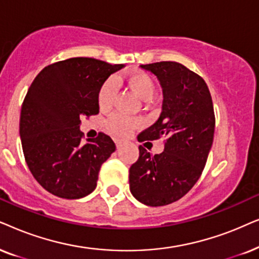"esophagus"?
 Instances as JSON below:
<instances>
[{"label": "esophagus", "mask_w": 259, "mask_h": 259, "mask_svg": "<svg viewBox=\"0 0 259 259\" xmlns=\"http://www.w3.org/2000/svg\"><path fill=\"white\" fill-rule=\"evenodd\" d=\"M124 144H126V142H124V141H119V140H117L116 141V147H117V149H119V148H122Z\"/></svg>", "instance_id": "1"}]
</instances>
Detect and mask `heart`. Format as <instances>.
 Returning <instances> with one entry per match:
<instances>
[{
    "label": "heart",
    "mask_w": 259,
    "mask_h": 259,
    "mask_svg": "<svg viewBox=\"0 0 259 259\" xmlns=\"http://www.w3.org/2000/svg\"><path fill=\"white\" fill-rule=\"evenodd\" d=\"M123 80L137 97L147 102L153 97L155 91V85L153 79L149 74L142 71H133L127 73ZM117 94L116 80L113 78L106 79L101 85L97 94V103L102 110H108L111 108ZM137 120L120 113H115L105 120L106 130L112 135L118 137H125L135 129Z\"/></svg>",
    "instance_id": "b5f03b06"
}]
</instances>
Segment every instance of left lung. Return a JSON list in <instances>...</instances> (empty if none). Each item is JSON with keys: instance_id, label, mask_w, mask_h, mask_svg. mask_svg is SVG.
<instances>
[{"instance_id": "left-lung-1", "label": "left lung", "mask_w": 259, "mask_h": 259, "mask_svg": "<svg viewBox=\"0 0 259 259\" xmlns=\"http://www.w3.org/2000/svg\"><path fill=\"white\" fill-rule=\"evenodd\" d=\"M155 74L163 94L158 119L139 135L140 142L164 140V150L140 156L129 169L130 192L148 206L178 201L204 170L214 136L212 97L204 79L175 61L141 65Z\"/></svg>"}]
</instances>
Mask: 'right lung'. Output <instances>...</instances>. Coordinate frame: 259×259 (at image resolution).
I'll return each instance as SVG.
<instances>
[{
  "label": "right lung",
  "mask_w": 259,
  "mask_h": 259,
  "mask_svg": "<svg viewBox=\"0 0 259 259\" xmlns=\"http://www.w3.org/2000/svg\"><path fill=\"white\" fill-rule=\"evenodd\" d=\"M122 67L71 58L48 65L30 84L20 117L22 150L30 173L53 195L79 199L95 191L116 146L104 133L82 142L80 119L99 112V88Z\"/></svg>",
  "instance_id": "1"
}]
</instances>
